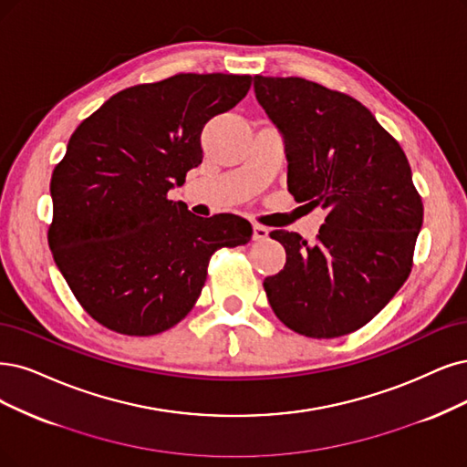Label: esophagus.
<instances>
[{
	"mask_svg": "<svg viewBox=\"0 0 467 467\" xmlns=\"http://www.w3.org/2000/svg\"><path fill=\"white\" fill-rule=\"evenodd\" d=\"M269 236V229L267 227H262V224H254V240H265Z\"/></svg>",
	"mask_w": 467,
	"mask_h": 467,
	"instance_id": "obj_1",
	"label": "esophagus"
}]
</instances>
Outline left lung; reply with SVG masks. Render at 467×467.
Masks as SVG:
<instances>
[{
  "label": "left lung",
  "mask_w": 467,
  "mask_h": 467,
  "mask_svg": "<svg viewBox=\"0 0 467 467\" xmlns=\"http://www.w3.org/2000/svg\"><path fill=\"white\" fill-rule=\"evenodd\" d=\"M277 127L296 202L327 212L316 244L273 231L286 252L264 281L273 312L300 335L335 338L371 321L408 279L423 203L400 144L347 94L298 77H254Z\"/></svg>",
  "instance_id": "left-lung-1"
}]
</instances>
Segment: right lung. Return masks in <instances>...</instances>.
Wrapping results in <instances>:
<instances>
[{
  "label": "right lung",
  "instance_id": "right-lung-1",
  "mask_svg": "<svg viewBox=\"0 0 467 467\" xmlns=\"http://www.w3.org/2000/svg\"><path fill=\"white\" fill-rule=\"evenodd\" d=\"M250 84V75L186 73L132 86L73 132L51 175L47 240L77 300L108 329H171L196 304L212 255L252 238L243 217H198L167 200L202 163L203 125Z\"/></svg>",
  "mask_w": 467,
  "mask_h": 467
}]
</instances>
